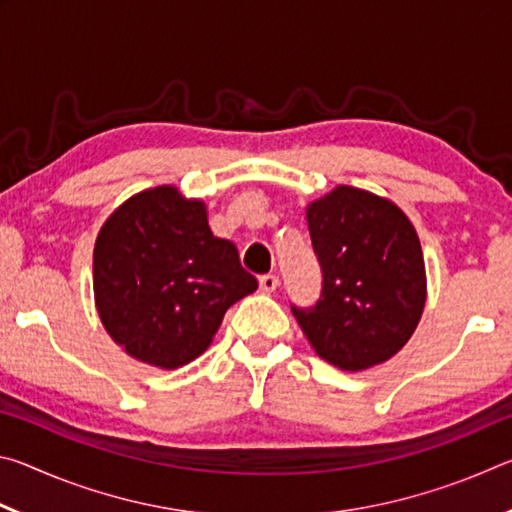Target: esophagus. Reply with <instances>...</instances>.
Here are the masks:
<instances>
[{
    "instance_id": "1",
    "label": "esophagus",
    "mask_w": 512,
    "mask_h": 512,
    "mask_svg": "<svg viewBox=\"0 0 512 512\" xmlns=\"http://www.w3.org/2000/svg\"><path fill=\"white\" fill-rule=\"evenodd\" d=\"M277 284H280V280H277V275H273V273H266L259 277V289H262L264 293H273L277 289Z\"/></svg>"
}]
</instances>
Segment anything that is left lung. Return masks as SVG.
<instances>
[{
  "label": "left lung",
  "instance_id": "1",
  "mask_svg": "<svg viewBox=\"0 0 512 512\" xmlns=\"http://www.w3.org/2000/svg\"><path fill=\"white\" fill-rule=\"evenodd\" d=\"M323 287L314 307L291 305L318 357L363 370L402 350L424 309L420 239L400 207L336 187L307 207Z\"/></svg>",
  "mask_w": 512,
  "mask_h": 512
}]
</instances>
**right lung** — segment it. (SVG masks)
Listing matches in <instances>:
<instances>
[{
    "mask_svg": "<svg viewBox=\"0 0 512 512\" xmlns=\"http://www.w3.org/2000/svg\"><path fill=\"white\" fill-rule=\"evenodd\" d=\"M257 289L201 201L155 187L119 207L94 246L103 327L131 357L173 370L207 350L223 314Z\"/></svg>",
    "mask_w": 512,
    "mask_h": 512,
    "instance_id": "add662e5",
    "label": "right lung"
}]
</instances>
